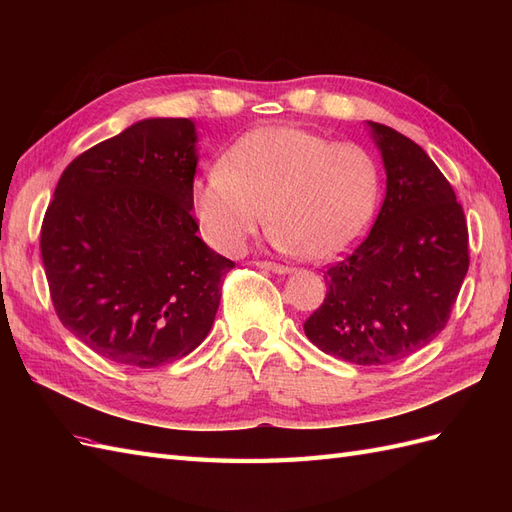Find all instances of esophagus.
Returning a JSON list of instances; mask_svg holds the SVG:
<instances>
[{
  "mask_svg": "<svg viewBox=\"0 0 512 512\" xmlns=\"http://www.w3.org/2000/svg\"><path fill=\"white\" fill-rule=\"evenodd\" d=\"M256 267H260V269H267V271H273V273H290L292 269H288V267H284V265H277V262H271V260H258L256 262Z\"/></svg>",
  "mask_w": 512,
  "mask_h": 512,
  "instance_id": "esophagus-1",
  "label": "esophagus"
}]
</instances>
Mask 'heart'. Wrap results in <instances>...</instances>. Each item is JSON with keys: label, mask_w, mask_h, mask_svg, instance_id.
Instances as JSON below:
<instances>
[{"label": "heart", "mask_w": 512, "mask_h": 512, "mask_svg": "<svg viewBox=\"0 0 512 512\" xmlns=\"http://www.w3.org/2000/svg\"><path fill=\"white\" fill-rule=\"evenodd\" d=\"M378 190L376 160L361 145L267 126L232 143L218 166L194 181L190 200L215 250L241 252L267 215L277 250L329 260L363 235Z\"/></svg>", "instance_id": "obj_1"}]
</instances>
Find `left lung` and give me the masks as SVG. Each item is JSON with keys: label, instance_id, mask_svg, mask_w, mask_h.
Masks as SVG:
<instances>
[{"label": "left lung", "instance_id": "obj_1", "mask_svg": "<svg viewBox=\"0 0 512 512\" xmlns=\"http://www.w3.org/2000/svg\"><path fill=\"white\" fill-rule=\"evenodd\" d=\"M386 196L367 237L324 273L309 342L356 365H386L446 327L470 267L468 222L453 185L408 136L369 121Z\"/></svg>", "mask_w": 512, "mask_h": 512}]
</instances>
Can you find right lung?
<instances>
[{"mask_svg":"<svg viewBox=\"0 0 512 512\" xmlns=\"http://www.w3.org/2000/svg\"><path fill=\"white\" fill-rule=\"evenodd\" d=\"M196 130L145 119L74 158L40 228L61 324L102 359L158 367L211 331L235 262L198 239Z\"/></svg>","mask_w":512,"mask_h":512,"instance_id":"obj_1","label":"right lung"}]
</instances>
